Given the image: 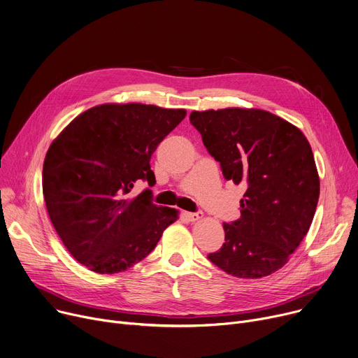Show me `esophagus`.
Here are the masks:
<instances>
[{"instance_id": "34e87169", "label": "esophagus", "mask_w": 358, "mask_h": 358, "mask_svg": "<svg viewBox=\"0 0 358 358\" xmlns=\"http://www.w3.org/2000/svg\"><path fill=\"white\" fill-rule=\"evenodd\" d=\"M186 217L189 219L190 222L199 221V219L202 217V212H187V213H186Z\"/></svg>"}]
</instances>
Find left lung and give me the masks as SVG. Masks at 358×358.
Returning a JSON list of instances; mask_svg holds the SVG:
<instances>
[{
  "mask_svg": "<svg viewBox=\"0 0 358 358\" xmlns=\"http://www.w3.org/2000/svg\"><path fill=\"white\" fill-rule=\"evenodd\" d=\"M189 120L224 178L246 186L241 217L224 224L225 242L209 261L238 278L278 271L307 235L318 203L320 178L307 137L259 108L192 112Z\"/></svg>",
  "mask_w": 358,
  "mask_h": 358,
  "instance_id": "obj_1",
  "label": "left lung"
}]
</instances>
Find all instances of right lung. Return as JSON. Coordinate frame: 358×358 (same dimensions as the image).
I'll return each mask as SVG.
<instances>
[{
  "label": "right lung",
  "instance_id": "1",
  "mask_svg": "<svg viewBox=\"0 0 358 358\" xmlns=\"http://www.w3.org/2000/svg\"><path fill=\"white\" fill-rule=\"evenodd\" d=\"M186 116L153 104H100L77 116L50 145L43 195L69 252L90 271L117 273L146 258L178 219L150 190L127 194L137 180L156 183L150 157Z\"/></svg>",
  "mask_w": 358,
  "mask_h": 358
}]
</instances>
